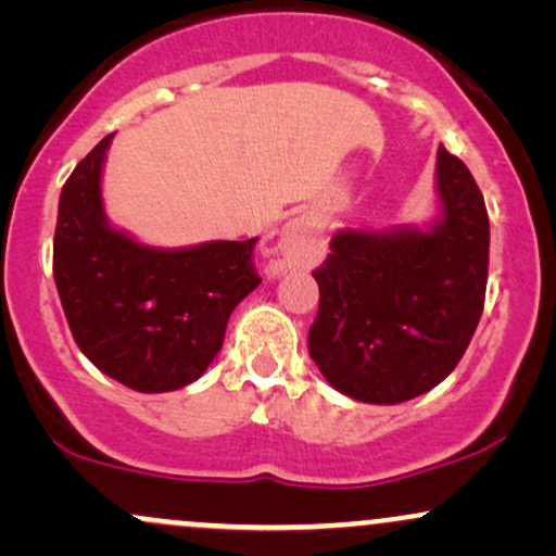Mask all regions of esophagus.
<instances>
[{
  "label": "esophagus",
  "instance_id": "esophagus-1",
  "mask_svg": "<svg viewBox=\"0 0 556 556\" xmlns=\"http://www.w3.org/2000/svg\"><path fill=\"white\" fill-rule=\"evenodd\" d=\"M318 229L311 219H298L287 227L282 235V242L274 251V258L269 261V274H282L298 266L308 264V258L314 256Z\"/></svg>",
  "mask_w": 556,
  "mask_h": 556
}]
</instances>
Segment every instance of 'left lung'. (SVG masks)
I'll return each instance as SVG.
<instances>
[{
  "mask_svg": "<svg viewBox=\"0 0 556 556\" xmlns=\"http://www.w3.org/2000/svg\"><path fill=\"white\" fill-rule=\"evenodd\" d=\"M442 216L429 229H342L314 271L308 353L331 387L397 405L455 371L481 321L489 214L470 169L439 146Z\"/></svg>",
  "mask_w": 556,
  "mask_h": 556,
  "instance_id": "left-lung-1",
  "label": "left lung"
}]
</instances>
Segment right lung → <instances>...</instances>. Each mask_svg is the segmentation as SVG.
Masks as SVG:
<instances>
[{"label":"right lung","instance_id":"add662e5","mask_svg":"<svg viewBox=\"0 0 556 556\" xmlns=\"http://www.w3.org/2000/svg\"><path fill=\"white\" fill-rule=\"evenodd\" d=\"M110 143L112 136L99 140L62 188L56 292L75 342L99 371L136 392H172L206 371L235 305L261 285L258 238L162 251L110 227L101 206Z\"/></svg>","mask_w":556,"mask_h":556}]
</instances>
